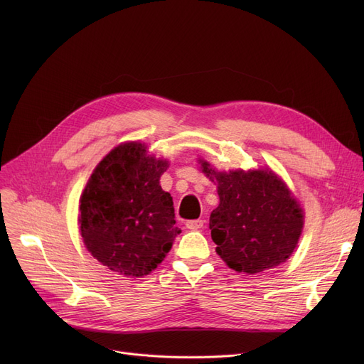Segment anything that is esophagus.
<instances>
[{
  "mask_svg": "<svg viewBox=\"0 0 364 364\" xmlns=\"http://www.w3.org/2000/svg\"><path fill=\"white\" fill-rule=\"evenodd\" d=\"M186 227L190 228V230H199V228L203 227V220H190V221H186Z\"/></svg>",
  "mask_w": 364,
  "mask_h": 364,
  "instance_id": "esophagus-1",
  "label": "esophagus"
}]
</instances>
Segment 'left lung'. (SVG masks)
<instances>
[{"mask_svg":"<svg viewBox=\"0 0 364 364\" xmlns=\"http://www.w3.org/2000/svg\"><path fill=\"white\" fill-rule=\"evenodd\" d=\"M202 172L218 184L220 205L209 228L217 254L230 269L257 274L292 255L304 227L302 209L273 171L218 172L202 161Z\"/></svg>","mask_w":364,"mask_h":364,"instance_id":"obj_1","label":"left lung"}]
</instances>
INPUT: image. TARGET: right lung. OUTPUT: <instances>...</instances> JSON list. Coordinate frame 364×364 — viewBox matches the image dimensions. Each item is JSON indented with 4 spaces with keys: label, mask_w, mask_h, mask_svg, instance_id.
I'll list each match as a JSON object with an SVG mask.
<instances>
[{
    "label": "right lung",
    "mask_w": 364,
    "mask_h": 364,
    "mask_svg": "<svg viewBox=\"0 0 364 364\" xmlns=\"http://www.w3.org/2000/svg\"><path fill=\"white\" fill-rule=\"evenodd\" d=\"M166 168V159L131 141L110 150L92 171L80 200V228L87 250L109 270L143 277L180 235L174 202L159 184Z\"/></svg>",
    "instance_id": "add662e5"
}]
</instances>
